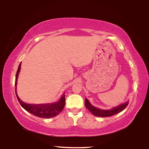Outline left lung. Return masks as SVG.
Instances as JSON below:
<instances>
[{"label": "left lung", "mask_w": 149, "mask_h": 149, "mask_svg": "<svg viewBox=\"0 0 149 149\" xmlns=\"http://www.w3.org/2000/svg\"><path fill=\"white\" fill-rule=\"evenodd\" d=\"M128 104H129V101H127L124 103H122V104H119L117 106V107L111 108V109L103 110L97 107H95L93 105H92L87 98L85 99V107H86L93 115L95 116L102 118L112 116L113 115H115L118 114V113L122 112V111H123L126 107H127Z\"/></svg>", "instance_id": "8db88e82"}]
</instances>
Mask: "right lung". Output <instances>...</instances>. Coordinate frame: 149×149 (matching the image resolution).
Listing matches in <instances>:
<instances>
[{"label": "right lung", "mask_w": 149, "mask_h": 149, "mask_svg": "<svg viewBox=\"0 0 149 149\" xmlns=\"http://www.w3.org/2000/svg\"><path fill=\"white\" fill-rule=\"evenodd\" d=\"M21 65L22 62L20 63L18 68H17L16 75V81H15V87H15V92H16L17 99L18 100L20 105L28 112L39 118H50L58 115L62 112L65 106V101L64 93L62 95L58 101L45 103V104H29V103L23 102L19 99L17 94V81L20 70H21Z\"/></svg>", "instance_id": "obj_1"}]
</instances>
